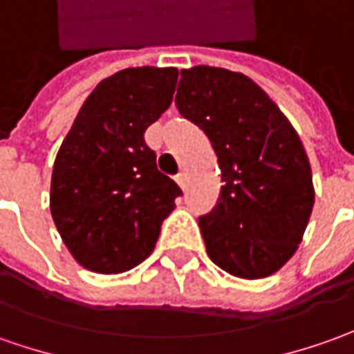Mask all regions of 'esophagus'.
Here are the masks:
<instances>
[{
  "instance_id": "34e87169",
  "label": "esophagus",
  "mask_w": 354,
  "mask_h": 354,
  "mask_svg": "<svg viewBox=\"0 0 354 354\" xmlns=\"http://www.w3.org/2000/svg\"><path fill=\"white\" fill-rule=\"evenodd\" d=\"M176 182H178V186L182 187V189H186V174H184V172H180V174H178Z\"/></svg>"
}]
</instances>
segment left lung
Returning <instances> with one entry per match:
<instances>
[{
	"label": "left lung",
	"mask_w": 354,
	"mask_h": 354,
	"mask_svg": "<svg viewBox=\"0 0 354 354\" xmlns=\"http://www.w3.org/2000/svg\"><path fill=\"white\" fill-rule=\"evenodd\" d=\"M180 75L178 110L205 131L225 182L217 207L199 218L209 258L234 277H269L295 256L314 207L304 145L244 73L196 66Z\"/></svg>",
	"instance_id": "left-lung-1"
}]
</instances>
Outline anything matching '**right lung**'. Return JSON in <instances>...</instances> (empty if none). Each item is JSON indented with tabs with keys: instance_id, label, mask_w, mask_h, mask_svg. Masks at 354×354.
Instances as JSON below:
<instances>
[{
	"instance_id": "obj_1",
	"label": "right lung",
	"mask_w": 354,
	"mask_h": 354,
	"mask_svg": "<svg viewBox=\"0 0 354 354\" xmlns=\"http://www.w3.org/2000/svg\"><path fill=\"white\" fill-rule=\"evenodd\" d=\"M176 67H127L86 96L59 147L50 211L79 266L116 275L155 250L182 189L158 172L145 129L170 106Z\"/></svg>"
}]
</instances>
